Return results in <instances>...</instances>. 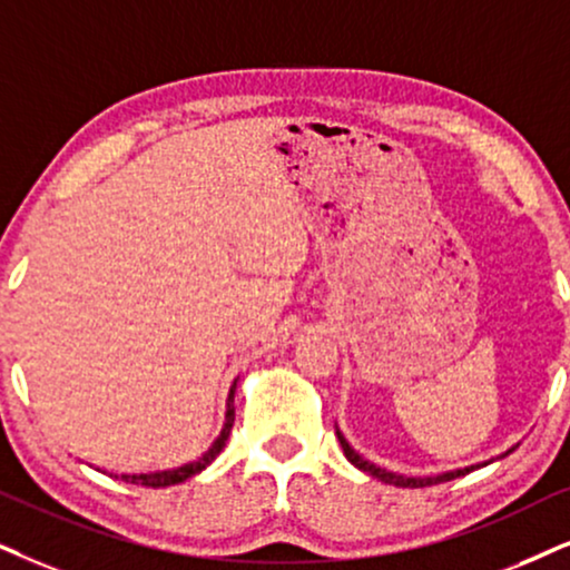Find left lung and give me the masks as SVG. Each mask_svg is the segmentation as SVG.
Instances as JSON below:
<instances>
[{
    "label": "left lung",
    "mask_w": 570,
    "mask_h": 570,
    "mask_svg": "<svg viewBox=\"0 0 570 570\" xmlns=\"http://www.w3.org/2000/svg\"><path fill=\"white\" fill-rule=\"evenodd\" d=\"M336 436H338V444H342V450H344V455H347V460L355 468H360V471H365V473H371L373 479H379V481H384V484H394V487H407V489H417V487H431V484H442V481H452V479H458V476H465V473H471L473 468L476 465H471V468H460V471H450V473H442V476H429V479H413V476H400V473H392V471H384V468H379V465H373V463H368V460H363L357 455L355 450H352L350 446V442L347 439L342 436V431H336ZM508 452H513V450H508Z\"/></svg>",
    "instance_id": "left-lung-1"
}]
</instances>
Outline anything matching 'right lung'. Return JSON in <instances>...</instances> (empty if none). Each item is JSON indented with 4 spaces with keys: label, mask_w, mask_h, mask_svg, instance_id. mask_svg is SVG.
I'll use <instances>...</instances> for the list:
<instances>
[{
    "label": "right lung",
    "mask_w": 570,
    "mask_h": 570,
    "mask_svg": "<svg viewBox=\"0 0 570 570\" xmlns=\"http://www.w3.org/2000/svg\"><path fill=\"white\" fill-rule=\"evenodd\" d=\"M234 389H236V381L232 386V392H228V402H226V423H223V431L220 436L215 439L210 450L205 452L199 460H194V463H186L181 468H173V471H157V473H124L126 484H141V487H153V489H160V487H170V484H181V481L197 476V473L205 471L207 465L213 463L215 458L220 455V450L226 446L228 442V434H232V426H234Z\"/></svg>",
    "instance_id": "add662e5"
}]
</instances>
